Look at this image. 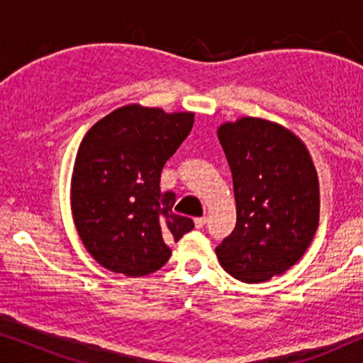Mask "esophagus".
Wrapping results in <instances>:
<instances>
[{
    "label": "esophagus",
    "mask_w": 363,
    "mask_h": 363,
    "mask_svg": "<svg viewBox=\"0 0 363 363\" xmlns=\"http://www.w3.org/2000/svg\"><path fill=\"white\" fill-rule=\"evenodd\" d=\"M206 223V218L201 216V218H195V226L196 228H203V225Z\"/></svg>",
    "instance_id": "obj_1"
}]
</instances>
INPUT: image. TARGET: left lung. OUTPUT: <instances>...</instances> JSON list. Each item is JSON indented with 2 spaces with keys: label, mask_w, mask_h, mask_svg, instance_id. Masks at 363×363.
<instances>
[{
  "label": "left lung",
  "mask_w": 363,
  "mask_h": 363,
  "mask_svg": "<svg viewBox=\"0 0 363 363\" xmlns=\"http://www.w3.org/2000/svg\"><path fill=\"white\" fill-rule=\"evenodd\" d=\"M218 138L236 198V226L216 247L218 261L238 281H269L304 256L319 226L314 162L294 132L266 118L221 123Z\"/></svg>",
  "instance_id": "obj_1"
}]
</instances>
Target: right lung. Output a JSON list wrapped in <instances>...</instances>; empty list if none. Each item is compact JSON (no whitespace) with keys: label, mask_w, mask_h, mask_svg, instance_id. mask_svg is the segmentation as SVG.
Wrapping results in <instances>:
<instances>
[{"label":"right lung","mask_w":363,"mask_h":363,"mask_svg":"<svg viewBox=\"0 0 363 363\" xmlns=\"http://www.w3.org/2000/svg\"><path fill=\"white\" fill-rule=\"evenodd\" d=\"M195 113L128 104L94 123L79 145L71 178L76 230L94 259L117 274L160 269L191 218L175 215V193L160 190L168 158L191 132Z\"/></svg>","instance_id":"right-lung-1"}]
</instances>
